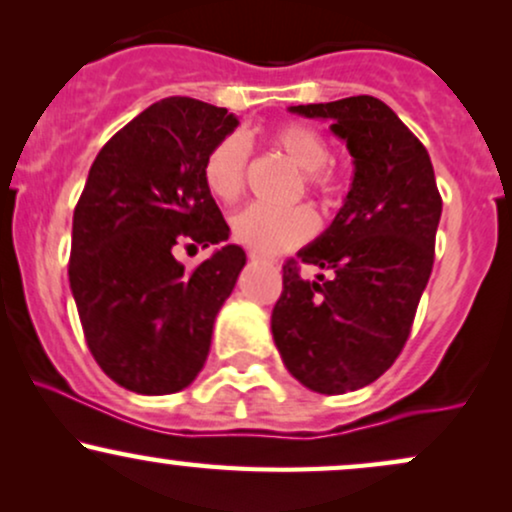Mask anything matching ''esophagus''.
<instances>
[{
  "mask_svg": "<svg viewBox=\"0 0 512 512\" xmlns=\"http://www.w3.org/2000/svg\"><path fill=\"white\" fill-rule=\"evenodd\" d=\"M248 257H250V260H252V262H267V260H264V257L260 255V252H250V255H248Z\"/></svg>",
  "mask_w": 512,
  "mask_h": 512,
  "instance_id": "esophagus-1",
  "label": "esophagus"
}]
</instances>
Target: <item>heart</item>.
<instances>
[{"mask_svg": "<svg viewBox=\"0 0 512 512\" xmlns=\"http://www.w3.org/2000/svg\"><path fill=\"white\" fill-rule=\"evenodd\" d=\"M276 150H281L303 171L307 190L319 197H331L338 190V176L329 169V143L317 128L307 123H281L269 133ZM250 147L243 135L231 133L214 143L202 164V181L217 200L233 202L243 193L248 176ZM317 229V219L305 207H272L252 202L233 217V238L262 255H279L303 245Z\"/></svg>", "mask_w": 512, "mask_h": 512, "instance_id": "1", "label": "heart"}]
</instances>
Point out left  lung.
Returning <instances> with one entry per match:
<instances>
[{
  "label": "left lung",
  "mask_w": 512,
  "mask_h": 512,
  "mask_svg": "<svg viewBox=\"0 0 512 512\" xmlns=\"http://www.w3.org/2000/svg\"><path fill=\"white\" fill-rule=\"evenodd\" d=\"M293 114L331 121L355 176L341 212L315 243L283 264L272 334L283 365L317 393L372 384L408 341L434 267L441 195L427 147L372 95L298 104ZM315 263L327 276H299Z\"/></svg>",
  "instance_id": "left-lung-1"
}]
</instances>
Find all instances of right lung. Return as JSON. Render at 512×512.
Listing matches in <instances>:
<instances>
[{
  "instance_id": "obj_1",
  "label": "right lung",
  "mask_w": 512,
  "mask_h": 512,
  "mask_svg": "<svg viewBox=\"0 0 512 512\" xmlns=\"http://www.w3.org/2000/svg\"><path fill=\"white\" fill-rule=\"evenodd\" d=\"M236 126L229 109L166 97L90 166L73 212L69 281L90 353L123 389L176 393L205 365L245 252L224 245L188 272L174 250L229 238L202 164Z\"/></svg>"
}]
</instances>
